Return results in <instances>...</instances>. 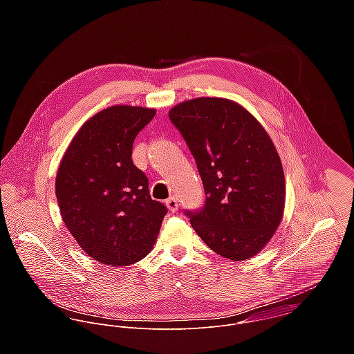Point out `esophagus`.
<instances>
[{
  "mask_svg": "<svg viewBox=\"0 0 354 354\" xmlns=\"http://www.w3.org/2000/svg\"><path fill=\"white\" fill-rule=\"evenodd\" d=\"M166 205H167V208H169L171 212H174V211L178 209V203H177L176 198H169V199L166 201Z\"/></svg>",
  "mask_w": 354,
  "mask_h": 354,
  "instance_id": "obj_1",
  "label": "esophagus"
}]
</instances>
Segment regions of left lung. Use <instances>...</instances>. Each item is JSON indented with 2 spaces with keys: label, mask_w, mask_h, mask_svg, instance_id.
<instances>
[{
  "label": "left lung",
  "mask_w": 354,
  "mask_h": 354,
  "mask_svg": "<svg viewBox=\"0 0 354 354\" xmlns=\"http://www.w3.org/2000/svg\"><path fill=\"white\" fill-rule=\"evenodd\" d=\"M169 118L195 156L205 192L199 211H185L212 251L230 260L260 252L285 209V174L277 149L252 114L225 98H195Z\"/></svg>",
  "instance_id": "1"
}]
</instances>
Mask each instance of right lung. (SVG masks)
Segmentation results:
<instances>
[{
    "mask_svg": "<svg viewBox=\"0 0 354 354\" xmlns=\"http://www.w3.org/2000/svg\"><path fill=\"white\" fill-rule=\"evenodd\" d=\"M156 110L115 104L88 118L64 153L55 177L62 221L80 248L111 267L151 252L167 208L152 201L132 162L138 133Z\"/></svg>",
    "mask_w": 354,
    "mask_h": 354,
    "instance_id": "obj_1",
    "label": "right lung"
}]
</instances>
